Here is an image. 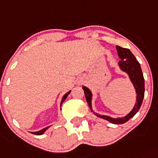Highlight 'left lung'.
<instances>
[{"label": "left lung", "mask_w": 158, "mask_h": 158, "mask_svg": "<svg viewBox=\"0 0 158 158\" xmlns=\"http://www.w3.org/2000/svg\"><path fill=\"white\" fill-rule=\"evenodd\" d=\"M118 54L121 58V61H119V65L121 69L123 71L126 72L129 75L131 81L133 83L134 86L135 88L137 94V102L135 103V107L132 109V110L129 113L128 115H126L124 118H112L108 117L105 115H101V114H96L97 117H100L101 118H104L105 120L109 121L113 124H123L126 123V122L132 118L134 115L137 113V111L140 108L141 104L143 103V100L144 97V91H145V87H144V78L143 75L142 70L139 63L136 60L135 56L132 54L130 51L127 48H121L119 46H117ZM86 97V100L87 101V104L89 105L90 110L93 112L92 108H91V98H92V94L89 91V89L83 86L82 87Z\"/></svg>", "instance_id": "left-lung-1"}]
</instances>
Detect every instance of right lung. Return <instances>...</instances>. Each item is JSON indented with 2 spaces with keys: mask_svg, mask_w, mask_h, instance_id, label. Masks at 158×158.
Wrapping results in <instances>:
<instances>
[{
  "mask_svg": "<svg viewBox=\"0 0 158 158\" xmlns=\"http://www.w3.org/2000/svg\"><path fill=\"white\" fill-rule=\"evenodd\" d=\"M70 92L71 91H69V92H68L67 94H65L64 95V97H63V98H62V100H61V104H62V103L64 102V100L66 99V97H68V95H69V94H70ZM48 128L49 127H47V128H45V129H42V130H40V131H38V132H32V134H35V135H42L43 133H44V132H45L46 130H47V129H48Z\"/></svg>",
  "mask_w": 158,
  "mask_h": 158,
  "instance_id": "1",
  "label": "right lung"
}]
</instances>
